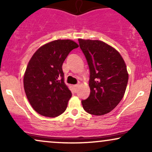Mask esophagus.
<instances>
[{"mask_svg": "<svg viewBox=\"0 0 152 152\" xmlns=\"http://www.w3.org/2000/svg\"><path fill=\"white\" fill-rule=\"evenodd\" d=\"M78 86H79V85L78 84H76V85H74V88H75V90H77V88H78Z\"/></svg>", "mask_w": 152, "mask_h": 152, "instance_id": "34e87169", "label": "esophagus"}]
</instances>
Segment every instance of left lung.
Returning a JSON list of instances; mask_svg holds the SVG:
<instances>
[{"label": "left lung", "instance_id": "left-lung-1", "mask_svg": "<svg viewBox=\"0 0 152 152\" xmlns=\"http://www.w3.org/2000/svg\"><path fill=\"white\" fill-rule=\"evenodd\" d=\"M90 71V95L81 101L88 114L102 116L121 102L129 75L124 61L113 47L98 40L78 39Z\"/></svg>", "mask_w": 152, "mask_h": 152}]
</instances>
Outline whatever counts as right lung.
Returning a JSON list of instances; mask_svg holds the SVG:
<instances>
[{
  "label": "right lung",
  "mask_w": 152,
  "mask_h": 152,
  "mask_svg": "<svg viewBox=\"0 0 152 152\" xmlns=\"http://www.w3.org/2000/svg\"><path fill=\"white\" fill-rule=\"evenodd\" d=\"M78 47L71 40H56L40 47L29 61L23 77L24 90L39 114L56 117L67 108L72 94L64 83L62 65Z\"/></svg>",
  "instance_id": "right-lung-1"
}]
</instances>
